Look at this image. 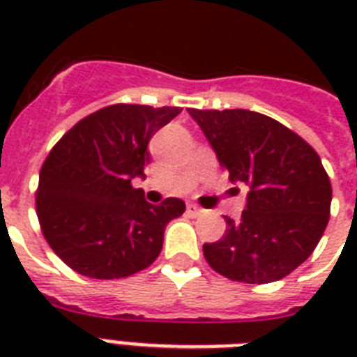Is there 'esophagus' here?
<instances>
[{
  "label": "esophagus",
  "instance_id": "1",
  "mask_svg": "<svg viewBox=\"0 0 357 357\" xmlns=\"http://www.w3.org/2000/svg\"><path fill=\"white\" fill-rule=\"evenodd\" d=\"M202 213H204V209H202L200 206H196V204H187V215H189V217H198Z\"/></svg>",
  "mask_w": 357,
  "mask_h": 357
}]
</instances>
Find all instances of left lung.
Listing matches in <instances>:
<instances>
[{
    "label": "left lung",
    "instance_id": "left-lung-1",
    "mask_svg": "<svg viewBox=\"0 0 357 357\" xmlns=\"http://www.w3.org/2000/svg\"><path fill=\"white\" fill-rule=\"evenodd\" d=\"M226 168L248 189L238 220L204 244L213 271L244 283L282 280L304 263L330 218L332 183L319 153L278 120L246 109H189Z\"/></svg>",
    "mask_w": 357,
    "mask_h": 357
}]
</instances>
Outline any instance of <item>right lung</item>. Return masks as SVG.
<instances>
[{"instance_id": "add662e5", "label": "right lung", "mask_w": 357, "mask_h": 357, "mask_svg": "<svg viewBox=\"0 0 357 357\" xmlns=\"http://www.w3.org/2000/svg\"><path fill=\"white\" fill-rule=\"evenodd\" d=\"M179 107L116 103L79 120L40 168L36 215L52 250L86 278L114 280L150 266L165 228L185 202L144 200L131 179L144 178L148 142Z\"/></svg>"}]
</instances>
